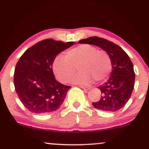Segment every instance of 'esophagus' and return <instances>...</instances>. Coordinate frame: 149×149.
<instances>
[{"instance_id": "obj_1", "label": "esophagus", "mask_w": 149, "mask_h": 149, "mask_svg": "<svg viewBox=\"0 0 149 149\" xmlns=\"http://www.w3.org/2000/svg\"><path fill=\"white\" fill-rule=\"evenodd\" d=\"M81 88H83V89H84V90H86V91H88L89 89L91 88V87H89V86H80Z\"/></svg>"}]
</instances>
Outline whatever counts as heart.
I'll list each match as a JSON object with an SVG mask.
<instances>
[{
	"mask_svg": "<svg viewBox=\"0 0 149 149\" xmlns=\"http://www.w3.org/2000/svg\"><path fill=\"white\" fill-rule=\"evenodd\" d=\"M78 66L81 72L73 81L89 84L94 79L101 82L107 79L111 71L112 62L104 50H97L89 44H81L68 50L65 56H58L53 63V70L61 82L68 83L77 71Z\"/></svg>",
	"mask_w": 149,
	"mask_h": 149,
	"instance_id": "heart-1",
	"label": "heart"
}]
</instances>
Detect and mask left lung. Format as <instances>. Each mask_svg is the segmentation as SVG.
I'll use <instances>...</instances> for the list:
<instances>
[{
    "label": "left lung",
    "mask_w": 149,
    "mask_h": 149,
    "mask_svg": "<svg viewBox=\"0 0 149 149\" xmlns=\"http://www.w3.org/2000/svg\"><path fill=\"white\" fill-rule=\"evenodd\" d=\"M99 46L110 56L112 62V73L107 82L98 86L102 96L92 104L104 111L115 112L122 109L132 94L135 82L134 65L128 54L116 43L103 38L93 36L79 40Z\"/></svg>",
    "instance_id": "obj_1"
}]
</instances>
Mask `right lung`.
<instances>
[{
  "mask_svg": "<svg viewBox=\"0 0 149 149\" xmlns=\"http://www.w3.org/2000/svg\"><path fill=\"white\" fill-rule=\"evenodd\" d=\"M74 44L46 39L26 50L16 63L14 86L17 95L29 111L37 114L56 111L71 86L55 79L53 63L56 56Z\"/></svg>",
  "mask_w": 149,
  "mask_h": 149,
  "instance_id": "obj_1",
  "label": "right lung"
}]
</instances>
